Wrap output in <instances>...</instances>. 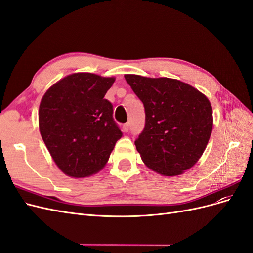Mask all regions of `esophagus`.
Wrapping results in <instances>:
<instances>
[{"label": "esophagus", "mask_w": 253, "mask_h": 253, "mask_svg": "<svg viewBox=\"0 0 253 253\" xmlns=\"http://www.w3.org/2000/svg\"><path fill=\"white\" fill-rule=\"evenodd\" d=\"M122 129H124V132L127 133L128 129H129V124L128 122H126V124H125L124 126H122Z\"/></svg>", "instance_id": "1"}]
</instances>
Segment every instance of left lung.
Masks as SVG:
<instances>
[{
  "label": "left lung",
  "mask_w": 253,
  "mask_h": 253,
  "mask_svg": "<svg viewBox=\"0 0 253 253\" xmlns=\"http://www.w3.org/2000/svg\"><path fill=\"white\" fill-rule=\"evenodd\" d=\"M143 103L145 126L135 140L142 162L164 176H176L201 158L212 133V106L204 94L171 78L125 75Z\"/></svg>",
  "instance_id": "left-lung-1"
}]
</instances>
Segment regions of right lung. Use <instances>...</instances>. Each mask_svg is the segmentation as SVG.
<instances>
[{"instance_id":"1","label":"right lung","mask_w":253,"mask_h":253,"mask_svg":"<svg viewBox=\"0 0 253 253\" xmlns=\"http://www.w3.org/2000/svg\"><path fill=\"white\" fill-rule=\"evenodd\" d=\"M115 81L90 73L61 79L44 94L39 108L43 141L59 169L75 178L100 171L122 132L104 99Z\"/></svg>"}]
</instances>
